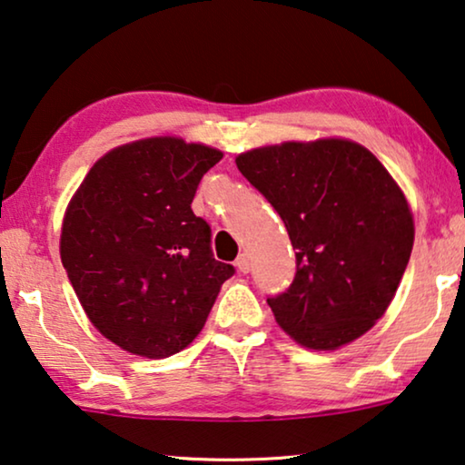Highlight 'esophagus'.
Masks as SVG:
<instances>
[{"label":"esophagus","instance_id":"1","mask_svg":"<svg viewBox=\"0 0 465 465\" xmlns=\"http://www.w3.org/2000/svg\"><path fill=\"white\" fill-rule=\"evenodd\" d=\"M234 266H237L239 272H249V266H252V262H249V255L241 253L237 262H234Z\"/></svg>","mask_w":465,"mask_h":465}]
</instances>
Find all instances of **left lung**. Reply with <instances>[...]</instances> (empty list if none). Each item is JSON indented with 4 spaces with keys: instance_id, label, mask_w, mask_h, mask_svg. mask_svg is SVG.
<instances>
[{
    "instance_id": "1",
    "label": "left lung",
    "mask_w": 465,
    "mask_h": 465,
    "mask_svg": "<svg viewBox=\"0 0 465 465\" xmlns=\"http://www.w3.org/2000/svg\"><path fill=\"white\" fill-rule=\"evenodd\" d=\"M239 172L274 207L295 249V277L268 298L298 344L335 350L381 319L413 249L399 184L365 146L327 138L253 149Z\"/></svg>"
}]
</instances>
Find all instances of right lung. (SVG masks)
Returning <instances> with one entry per match:
<instances>
[{"instance_id":"1","label":"right lung","mask_w":465,"mask_h":465,"mask_svg":"<svg viewBox=\"0 0 465 465\" xmlns=\"http://www.w3.org/2000/svg\"><path fill=\"white\" fill-rule=\"evenodd\" d=\"M222 159L163 136L98 159L66 207L60 258L94 327L127 352L165 359L203 329L234 266L212 253L191 203Z\"/></svg>"}]
</instances>
